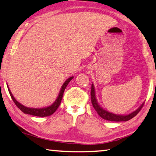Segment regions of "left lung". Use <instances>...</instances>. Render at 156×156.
Masks as SVG:
<instances>
[{
	"instance_id": "8db88e82",
	"label": "left lung",
	"mask_w": 156,
	"mask_h": 156,
	"mask_svg": "<svg viewBox=\"0 0 156 156\" xmlns=\"http://www.w3.org/2000/svg\"><path fill=\"white\" fill-rule=\"evenodd\" d=\"M91 103L94 108L96 112L98 113V115L100 116L101 118H103V119L111 121V122H126L130 119H131L139 113L140 111L142 109L144 103H142V105L140 106V108L136 110L134 112H131L130 114H128L126 115H115L112 112H108V111L103 109V108H101V106L98 105V103L96 101V93H95V89L94 87L93 84H91Z\"/></svg>"
}]
</instances>
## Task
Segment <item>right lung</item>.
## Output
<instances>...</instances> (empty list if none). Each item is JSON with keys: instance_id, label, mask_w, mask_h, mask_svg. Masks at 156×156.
I'll return each mask as SVG.
<instances>
[{"instance_id": "right-lung-1", "label": "right lung", "mask_w": 156, "mask_h": 156, "mask_svg": "<svg viewBox=\"0 0 156 156\" xmlns=\"http://www.w3.org/2000/svg\"><path fill=\"white\" fill-rule=\"evenodd\" d=\"M73 78V76H72V77H70L69 78H68L65 83H64L62 86L61 90L60 91V93H59V95L58 96V98H57V99L55 100V102H54L51 105L48 106V107H46V108H27V107H26V106H24L22 104H21L20 103H19L18 101H17L15 99V98H14L13 95H12V94L10 91V90H9L7 84V88H8L9 93L11 96L12 99L13 100L14 103H15V105L22 111V112H23L25 114H28V115H30L43 117H48V116H50L51 115H53V114L57 110V109H58V107L60 105L62 99L64 91H65L66 86H67L69 83L70 82L71 80H72Z\"/></svg>"}]
</instances>
